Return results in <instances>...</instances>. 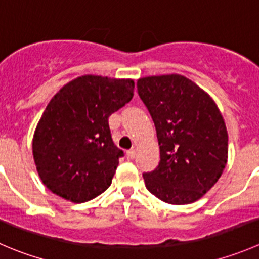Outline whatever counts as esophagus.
Wrapping results in <instances>:
<instances>
[{
  "label": "esophagus",
  "mask_w": 259,
  "mask_h": 259,
  "mask_svg": "<svg viewBox=\"0 0 259 259\" xmlns=\"http://www.w3.org/2000/svg\"><path fill=\"white\" fill-rule=\"evenodd\" d=\"M135 155H137V152L134 149H130L126 152V158L127 159H134Z\"/></svg>",
  "instance_id": "1"
}]
</instances>
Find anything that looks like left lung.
Returning a JSON list of instances; mask_svg holds the SVG:
<instances>
[{
	"label": "left lung",
	"mask_w": 259,
	"mask_h": 259,
	"mask_svg": "<svg viewBox=\"0 0 259 259\" xmlns=\"http://www.w3.org/2000/svg\"><path fill=\"white\" fill-rule=\"evenodd\" d=\"M138 95L157 130L160 160L143 173L145 187L172 205L201 199L228 159V132L214 100L181 74L140 78Z\"/></svg>",
	"instance_id": "obj_1"
}]
</instances>
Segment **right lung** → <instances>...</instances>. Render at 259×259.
<instances>
[{
	"label": "right lung",
	"instance_id": "add662e5",
	"mask_svg": "<svg viewBox=\"0 0 259 259\" xmlns=\"http://www.w3.org/2000/svg\"><path fill=\"white\" fill-rule=\"evenodd\" d=\"M134 95L133 79L82 76L50 100L32 139L40 180L53 193L81 204L111 185L124 152L112 142L109 116Z\"/></svg>",
	"mask_w": 259,
	"mask_h": 259
}]
</instances>
